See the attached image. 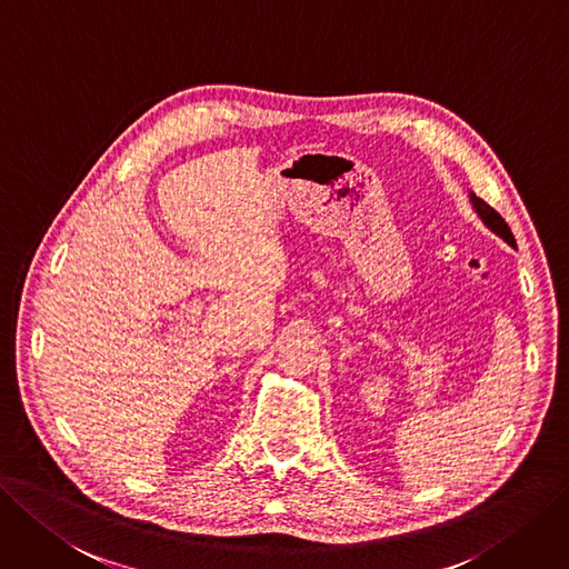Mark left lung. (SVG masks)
<instances>
[{"label":"left lung","instance_id":"8db88e82","mask_svg":"<svg viewBox=\"0 0 569 569\" xmlns=\"http://www.w3.org/2000/svg\"><path fill=\"white\" fill-rule=\"evenodd\" d=\"M469 201H471V206L476 210V216L482 220V224H486L490 231H495L499 239H503L509 246L516 248V239L511 234V229H509L507 222H503V218L497 213V210L492 206H488L480 197H476L473 192L469 194Z\"/></svg>","mask_w":569,"mask_h":569}]
</instances>
